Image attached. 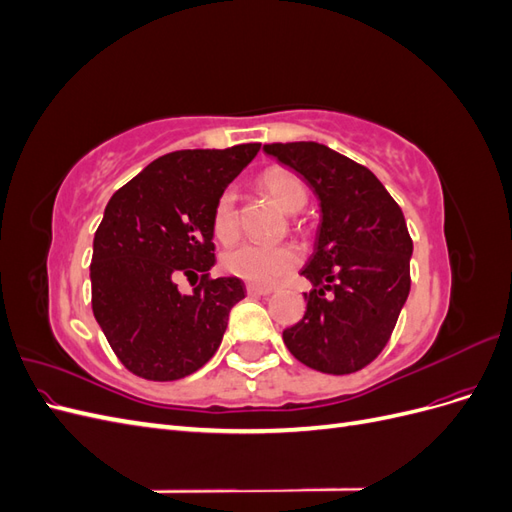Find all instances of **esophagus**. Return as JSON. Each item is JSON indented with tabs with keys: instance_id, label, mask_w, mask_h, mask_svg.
I'll return each mask as SVG.
<instances>
[{
	"instance_id": "1",
	"label": "esophagus",
	"mask_w": 512,
	"mask_h": 512,
	"mask_svg": "<svg viewBox=\"0 0 512 512\" xmlns=\"http://www.w3.org/2000/svg\"><path fill=\"white\" fill-rule=\"evenodd\" d=\"M245 290H247V294H250V297H267V294H271V292H273V288H267V286H256V284H247V286H245Z\"/></svg>"
}]
</instances>
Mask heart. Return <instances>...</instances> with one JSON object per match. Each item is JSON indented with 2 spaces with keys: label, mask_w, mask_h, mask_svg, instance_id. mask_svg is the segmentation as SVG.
I'll use <instances>...</instances> for the list:
<instances>
[{
  "label": "heart",
  "mask_w": 512,
  "mask_h": 512,
  "mask_svg": "<svg viewBox=\"0 0 512 512\" xmlns=\"http://www.w3.org/2000/svg\"><path fill=\"white\" fill-rule=\"evenodd\" d=\"M260 185L273 203L294 213L307 203V188L299 175H294L288 168L273 166L265 170L260 177ZM237 194L235 190H224L213 207V232L220 241L228 243L237 237ZM299 252L290 243H254L245 241L224 254V269L241 277L245 282L258 286H273L299 265Z\"/></svg>",
  "instance_id": "1"
}]
</instances>
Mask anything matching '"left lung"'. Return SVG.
Segmentation results:
<instances>
[{"label": "left lung", "instance_id": "obj_1", "mask_svg": "<svg viewBox=\"0 0 512 512\" xmlns=\"http://www.w3.org/2000/svg\"><path fill=\"white\" fill-rule=\"evenodd\" d=\"M265 153L299 173L320 200L314 254L301 275L307 312L284 331L294 359L344 376L382 352L410 292L412 239L393 196L369 168L327 145L273 143Z\"/></svg>", "mask_w": 512, "mask_h": 512}]
</instances>
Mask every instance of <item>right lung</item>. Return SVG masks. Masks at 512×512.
I'll use <instances>...</instances> for the list:
<instances>
[{
	"label": "right lung",
	"mask_w": 512,
	"mask_h": 512,
	"mask_svg": "<svg viewBox=\"0 0 512 512\" xmlns=\"http://www.w3.org/2000/svg\"><path fill=\"white\" fill-rule=\"evenodd\" d=\"M258 151L260 143L166 153L108 200L89 267L91 307L132 374L179 380L220 348L245 286L209 277L213 207ZM179 276L197 277L194 293L178 292Z\"/></svg>",
	"instance_id": "add662e5"
}]
</instances>
